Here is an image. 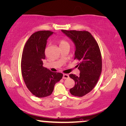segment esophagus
Returning <instances> with one entry per match:
<instances>
[{"label":"esophagus","instance_id":"esophagus-1","mask_svg":"<svg viewBox=\"0 0 126 126\" xmlns=\"http://www.w3.org/2000/svg\"><path fill=\"white\" fill-rule=\"evenodd\" d=\"M69 78V75H67V74H64L63 75V79H68Z\"/></svg>","mask_w":126,"mask_h":126}]
</instances>
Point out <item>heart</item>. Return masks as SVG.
<instances>
[{"instance_id": "b5f03b06", "label": "heart", "mask_w": 126, "mask_h": 126, "mask_svg": "<svg viewBox=\"0 0 126 126\" xmlns=\"http://www.w3.org/2000/svg\"><path fill=\"white\" fill-rule=\"evenodd\" d=\"M60 47H61V46L66 45V44H68V43H67L66 41H65L64 40H61L60 41Z\"/></svg>"}]
</instances>
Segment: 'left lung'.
Listing matches in <instances>:
<instances>
[{"mask_svg":"<svg viewBox=\"0 0 126 126\" xmlns=\"http://www.w3.org/2000/svg\"><path fill=\"white\" fill-rule=\"evenodd\" d=\"M62 32L72 40L75 46V57L79 61L77 65L79 76L70 74L75 82L70 90L71 94L82 97L91 91L97 83L102 70L101 52L97 43L87 31L65 30Z\"/></svg>","mask_w":126,"mask_h":126,"instance_id":"obj_1","label":"left lung"}]
</instances>
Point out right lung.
<instances>
[{"mask_svg": "<svg viewBox=\"0 0 126 126\" xmlns=\"http://www.w3.org/2000/svg\"><path fill=\"white\" fill-rule=\"evenodd\" d=\"M53 32L39 31L34 32L25 44L21 59V72L28 90L38 97L51 95L55 84L63 74L55 73L43 66L48 38Z\"/></svg>", "mask_w": 126, "mask_h": 126, "instance_id": "right-lung-1", "label": "right lung"}]
</instances>
